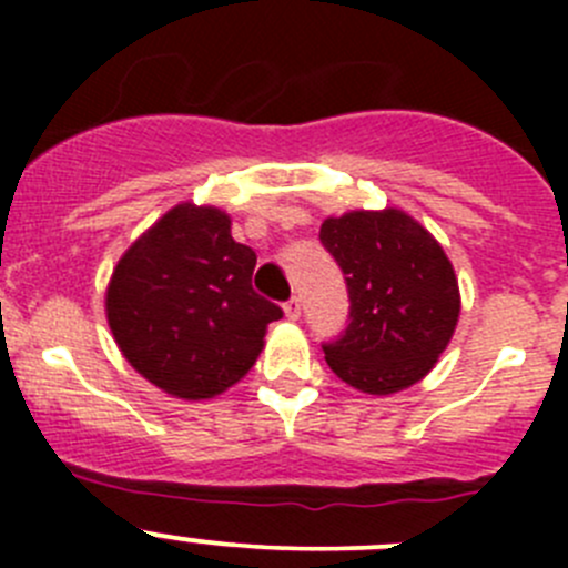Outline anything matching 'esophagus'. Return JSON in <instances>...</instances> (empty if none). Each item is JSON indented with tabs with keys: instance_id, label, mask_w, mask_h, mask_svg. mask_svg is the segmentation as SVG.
I'll return each mask as SVG.
<instances>
[{
	"instance_id": "1",
	"label": "esophagus",
	"mask_w": 568,
	"mask_h": 568,
	"mask_svg": "<svg viewBox=\"0 0 568 568\" xmlns=\"http://www.w3.org/2000/svg\"><path fill=\"white\" fill-rule=\"evenodd\" d=\"M283 311H285V318L296 321V318L302 316V302H300V300H288V302H285V305H283Z\"/></svg>"
}]
</instances>
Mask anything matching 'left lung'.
<instances>
[{"label": "left lung", "mask_w": 568, "mask_h": 568, "mask_svg": "<svg viewBox=\"0 0 568 568\" xmlns=\"http://www.w3.org/2000/svg\"><path fill=\"white\" fill-rule=\"evenodd\" d=\"M318 236L352 302L346 332L324 346L332 374L368 395L420 382L462 313L459 280L437 239L400 209L326 216Z\"/></svg>", "instance_id": "obj_1"}]
</instances>
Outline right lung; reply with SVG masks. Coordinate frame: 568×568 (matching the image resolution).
<instances>
[{
    "label": "right lung",
    "instance_id": "right-lung-1",
    "mask_svg": "<svg viewBox=\"0 0 568 568\" xmlns=\"http://www.w3.org/2000/svg\"><path fill=\"white\" fill-rule=\"evenodd\" d=\"M255 252L216 205L178 203L114 266L106 321L131 368L173 398L203 400L247 376L274 302L252 291Z\"/></svg>",
    "mask_w": 568,
    "mask_h": 568
}]
</instances>
